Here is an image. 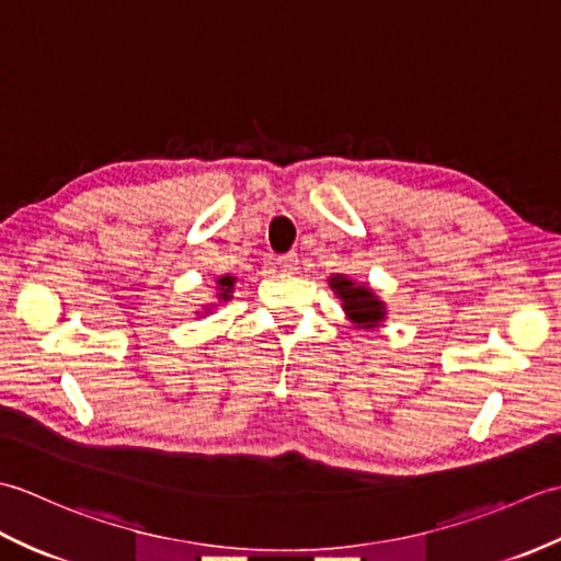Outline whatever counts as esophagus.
Listing matches in <instances>:
<instances>
[{"mask_svg":"<svg viewBox=\"0 0 561 561\" xmlns=\"http://www.w3.org/2000/svg\"><path fill=\"white\" fill-rule=\"evenodd\" d=\"M277 265L282 272H296L299 270V257H296V253H284L277 257Z\"/></svg>","mask_w":561,"mask_h":561,"instance_id":"34e87169","label":"esophagus"}]
</instances>
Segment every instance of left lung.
I'll list each match as a JSON object with an SVG mask.
<instances>
[{
	"mask_svg": "<svg viewBox=\"0 0 561 561\" xmlns=\"http://www.w3.org/2000/svg\"><path fill=\"white\" fill-rule=\"evenodd\" d=\"M332 289L337 291L340 299L344 301V311L352 316V320L356 325L364 328H374L376 323L383 320L386 311L383 304H380L376 296L371 294V289L366 287H356V284L347 277H335L332 279Z\"/></svg>",
	"mask_w": 561,
	"mask_h": 561,
	"instance_id": "1",
	"label": "left lung"
}]
</instances>
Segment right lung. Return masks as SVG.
I'll return each instance as SVG.
<instances>
[{
	"label": "right lung",
	"mask_w": 561,
	"mask_h": 561,
	"mask_svg": "<svg viewBox=\"0 0 561 561\" xmlns=\"http://www.w3.org/2000/svg\"><path fill=\"white\" fill-rule=\"evenodd\" d=\"M219 284H221V296L219 299H229V294H231V287H233V277H221L219 279Z\"/></svg>",
	"instance_id": "right-lung-1"
}]
</instances>
